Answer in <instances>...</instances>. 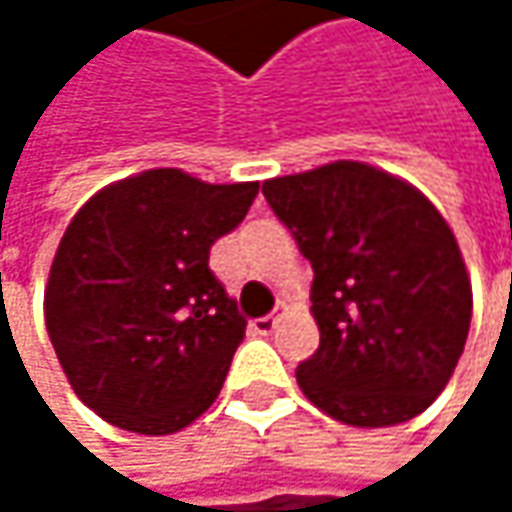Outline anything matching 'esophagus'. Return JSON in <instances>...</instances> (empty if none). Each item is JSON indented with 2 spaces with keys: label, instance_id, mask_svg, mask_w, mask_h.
I'll return each instance as SVG.
<instances>
[{
  "label": "esophagus",
  "instance_id": "obj_1",
  "mask_svg": "<svg viewBox=\"0 0 512 512\" xmlns=\"http://www.w3.org/2000/svg\"><path fill=\"white\" fill-rule=\"evenodd\" d=\"M275 323H278V317H275V314H269V317H260V320H255V323H252V332H255V335H272Z\"/></svg>",
  "mask_w": 512,
  "mask_h": 512
}]
</instances>
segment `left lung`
I'll list each match as a JSON object with an SVG mask.
<instances>
[{"label": "left lung", "mask_w": 512, "mask_h": 512, "mask_svg": "<svg viewBox=\"0 0 512 512\" xmlns=\"http://www.w3.org/2000/svg\"><path fill=\"white\" fill-rule=\"evenodd\" d=\"M311 260L320 350L296 367L302 394L350 427H394L448 385L471 323L457 237L412 183L338 159L263 183Z\"/></svg>", "instance_id": "obj_1"}]
</instances>
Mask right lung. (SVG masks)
Returning a JSON list of instances; mask_svg holds the SVG:
<instances>
[{
    "label": "right lung",
    "mask_w": 512,
    "mask_h": 512,
    "mask_svg": "<svg viewBox=\"0 0 512 512\" xmlns=\"http://www.w3.org/2000/svg\"><path fill=\"white\" fill-rule=\"evenodd\" d=\"M260 183L151 168L88 198L52 257L44 317L76 397L103 421L168 436L222 391L246 320L210 272Z\"/></svg>",
    "instance_id": "1"
}]
</instances>
